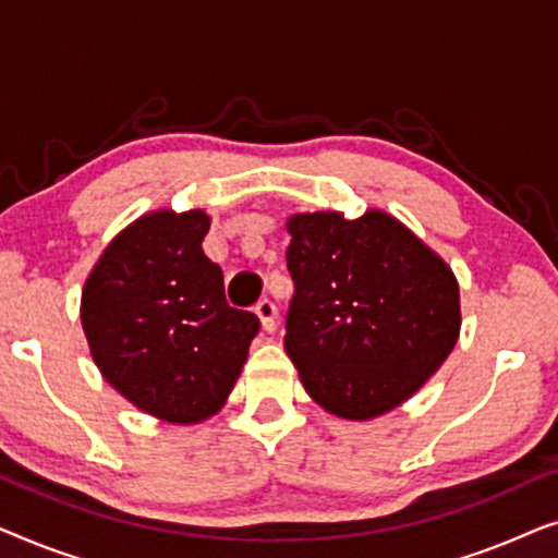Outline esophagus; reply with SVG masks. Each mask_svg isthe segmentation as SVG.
<instances>
[{
  "mask_svg": "<svg viewBox=\"0 0 558 558\" xmlns=\"http://www.w3.org/2000/svg\"><path fill=\"white\" fill-rule=\"evenodd\" d=\"M256 317L262 323L264 332H274L277 330V307L269 300H264L262 304H256Z\"/></svg>",
  "mask_w": 558,
  "mask_h": 558,
  "instance_id": "esophagus-1",
  "label": "esophagus"
}]
</instances>
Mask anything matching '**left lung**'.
I'll use <instances>...</instances> for the list:
<instances>
[{"mask_svg":"<svg viewBox=\"0 0 558 558\" xmlns=\"http://www.w3.org/2000/svg\"><path fill=\"white\" fill-rule=\"evenodd\" d=\"M284 348L327 414L371 422L441 368L462 327L452 266L380 208L292 213Z\"/></svg>","mask_w":558,"mask_h":558,"instance_id":"8db88e82","label":"left lung"}]
</instances>
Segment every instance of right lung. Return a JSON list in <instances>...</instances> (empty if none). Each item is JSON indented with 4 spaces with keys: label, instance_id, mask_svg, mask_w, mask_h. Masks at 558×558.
<instances>
[{
    "label": "right lung",
    "instance_id": "right-lung-1",
    "mask_svg": "<svg viewBox=\"0 0 558 558\" xmlns=\"http://www.w3.org/2000/svg\"><path fill=\"white\" fill-rule=\"evenodd\" d=\"M203 208H157L113 235L81 292V325L106 384L144 414L193 426L226 407L258 332L228 307L203 254Z\"/></svg>",
    "mask_w": 558,
    "mask_h": 558
}]
</instances>
